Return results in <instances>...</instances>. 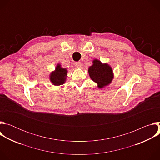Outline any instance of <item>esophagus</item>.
<instances>
[{
    "mask_svg": "<svg viewBox=\"0 0 160 160\" xmlns=\"http://www.w3.org/2000/svg\"><path fill=\"white\" fill-rule=\"evenodd\" d=\"M75 66L77 68H81V66H82V63H81L80 62H77L75 63Z\"/></svg>",
    "mask_w": 160,
    "mask_h": 160,
    "instance_id": "obj_1",
    "label": "esophagus"
}]
</instances>
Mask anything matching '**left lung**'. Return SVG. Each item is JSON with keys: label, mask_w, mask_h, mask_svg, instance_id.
Returning a JSON list of instances; mask_svg holds the SVG:
<instances>
[{"label": "left lung", "mask_w": 160, "mask_h": 160, "mask_svg": "<svg viewBox=\"0 0 160 160\" xmlns=\"http://www.w3.org/2000/svg\"><path fill=\"white\" fill-rule=\"evenodd\" d=\"M92 65L88 68V75L99 88H102L109 85L113 78L112 68L108 63H102L99 59H94Z\"/></svg>", "instance_id": "8db88e82"}]
</instances>
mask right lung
Masks as SVG:
<instances>
[{"label":"right lung","instance_id":"obj_1","mask_svg":"<svg viewBox=\"0 0 160 160\" xmlns=\"http://www.w3.org/2000/svg\"><path fill=\"white\" fill-rule=\"evenodd\" d=\"M67 73V68H62L60 64H58L55 68V70L52 72L50 74V81L52 85L56 86L62 85L66 80Z\"/></svg>","mask_w":160,"mask_h":160}]
</instances>
